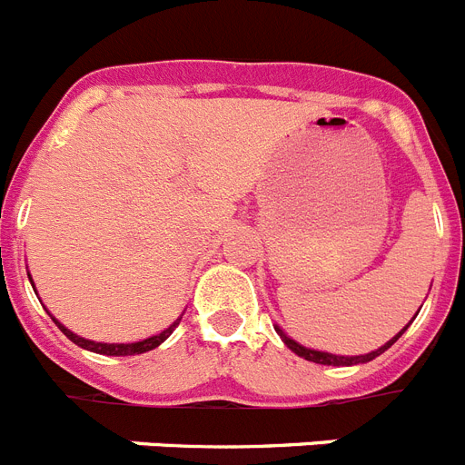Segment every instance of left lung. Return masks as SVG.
Segmentation results:
<instances>
[{
	"label": "left lung",
	"instance_id": "8db88e82",
	"mask_svg": "<svg viewBox=\"0 0 465 465\" xmlns=\"http://www.w3.org/2000/svg\"><path fill=\"white\" fill-rule=\"evenodd\" d=\"M416 315H419V312H416ZM416 315H414V317H416ZM407 327H410V324H407ZM407 327H404L398 336H392V339L388 341L386 346L376 348V351L367 352V355H352V357H348V355H331V352H322V351H312V348H305V346H301V343H296V341H293V339H289V336L284 334V331H282L280 327H275V331H277V334H280V339L284 341V346H287L289 351H293L299 357H303V360H308V362L327 364V367H329V364H331V367H351V364L371 362V360H374V357H379L381 352H386L388 348H391L392 343H395V341H398L400 336L404 334V331H407Z\"/></svg>",
	"mask_w": 465,
	"mask_h": 465
}]
</instances>
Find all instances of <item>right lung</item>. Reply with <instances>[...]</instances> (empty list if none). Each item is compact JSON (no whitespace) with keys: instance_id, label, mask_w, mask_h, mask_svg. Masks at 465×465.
Listing matches in <instances>:
<instances>
[{"instance_id":"right-lung-1","label":"right lung","mask_w":465,"mask_h":465,"mask_svg":"<svg viewBox=\"0 0 465 465\" xmlns=\"http://www.w3.org/2000/svg\"><path fill=\"white\" fill-rule=\"evenodd\" d=\"M54 322L58 324V329H61V331L67 336V339L73 341V343H77L79 348H84V351L98 352V355L124 357V355H141V352H148V351H153V348L160 346V343H164V341L169 339V336H172L173 329L178 327V322H181V317H178V320L172 324V327L164 329V331H160V334L150 336V339L136 341V343H96V341L82 339V336H77V334H74V331H70V329H67V327H63V324L58 322L55 317H54Z\"/></svg>"}]
</instances>
